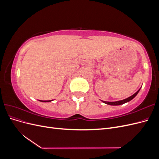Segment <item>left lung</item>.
I'll list each match as a JSON object with an SVG mask.
<instances>
[{
	"label": "left lung",
	"instance_id": "obj_1",
	"mask_svg": "<svg viewBox=\"0 0 159 159\" xmlns=\"http://www.w3.org/2000/svg\"><path fill=\"white\" fill-rule=\"evenodd\" d=\"M139 90H140V89H139L137 92L135 93H134L133 95L130 96L129 98H127V99H125L123 100H121V101H118V102H104V101H102V102L105 103H106L107 105H122V104H124L125 103L127 102H129V101H131V99H133L135 96L137 95V93H139Z\"/></svg>",
	"mask_w": 159,
	"mask_h": 159
}]
</instances>
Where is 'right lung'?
I'll return each instance as SVG.
<instances>
[{
    "instance_id": "obj_1",
    "label": "right lung",
    "mask_w": 159,
    "mask_h": 159,
    "mask_svg": "<svg viewBox=\"0 0 159 159\" xmlns=\"http://www.w3.org/2000/svg\"><path fill=\"white\" fill-rule=\"evenodd\" d=\"M52 100H49V101H40V102H51Z\"/></svg>"
}]
</instances>
